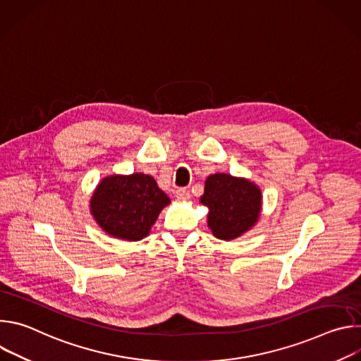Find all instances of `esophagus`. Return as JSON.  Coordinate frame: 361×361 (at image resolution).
<instances>
[{
    "label": "esophagus",
    "instance_id": "1",
    "mask_svg": "<svg viewBox=\"0 0 361 361\" xmlns=\"http://www.w3.org/2000/svg\"><path fill=\"white\" fill-rule=\"evenodd\" d=\"M176 198L177 201H187L190 200V191L187 188H178L176 191Z\"/></svg>",
    "mask_w": 361,
    "mask_h": 361
}]
</instances>
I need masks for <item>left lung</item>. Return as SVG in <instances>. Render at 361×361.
<instances>
[{
	"label": "left lung",
	"instance_id": "1",
	"mask_svg": "<svg viewBox=\"0 0 361 361\" xmlns=\"http://www.w3.org/2000/svg\"><path fill=\"white\" fill-rule=\"evenodd\" d=\"M200 202L209 209L207 226L216 238L231 241L260 219L263 195L252 181L226 173L207 177Z\"/></svg>",
	"mask_w": 361,
	"mask_h": 361
}]
</instances>
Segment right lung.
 Listing matches in <instances>:
<instances>
[{"label":"right lung","instance_id":"1","mask_svg":"<svg viewBox=\"0 0 361 361\" xmlns=\"http://www.w3.org/2000/svg\"><path fill=\"white\" fill-rule=\"evenodd\" d=\"M170 202L169 195L151 176L113 174L102 178L95 187L90 212L109 235L140 241L149 234L159 214Z\"/></svg>","mask_w":361,"mask_h":361}]
</instances>
